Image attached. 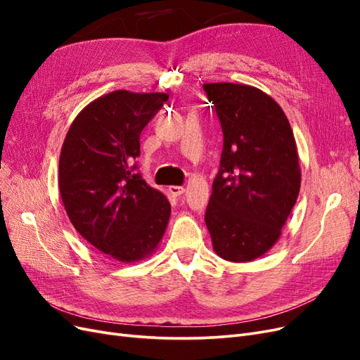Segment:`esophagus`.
<instances>
[{"label":"esophagus","instance_id":"obj_1","mask_svg":"<svg viewBox=\"0 0 360 360\" xmlns=\"http://www.w3.org/2000/svg\"><path fill=\"white\" fill-rule=\"evenodd\" d=\"M169 192L174 195V197H180V195L184 193L183 186H169Z\"/></svg>","mask_w":360,"mask_h":360}]
</instances>
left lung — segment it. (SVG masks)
Returning <instances> with one entry per match:
<instances>
[{
    "instance_id": "8db88e82",
    "label": "left lung",
    "mask_w": 360,
    "mask_h": 360,
    "mask_svg": "<svg viewBox=\"0 0 360 360\" xmlns=\"http://www.w3.org/2000/svg\"><path fill=\"white\" fill-rule=\"evenodd\" d=\"M224 134L221 165L205 210L214 252L252 261L274 246L299 197L300 167L288 118L245 84H204Z\"/></svg>"
}]
</instances>
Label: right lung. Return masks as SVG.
Masks as SVG:
<instances>
[{
    "instance_id": "add662e5",
    "label": "right lung",
    "mask_w": 360,
    "mask_h": 360,
    "mask_svg": "<svg viewBox=\"0 0 360 360\" xmlns=\"http://www.w3.org/2000/svg\"><path fill=\"white\" fill-rule=\"evenodd\" d=\"M165 93L117 90L73 120L60 155L58 184L72 225L103 254L134 263L156 250L171 216L134 159L139 135L168 101Z\"/></svg>"
}]
</instances>
